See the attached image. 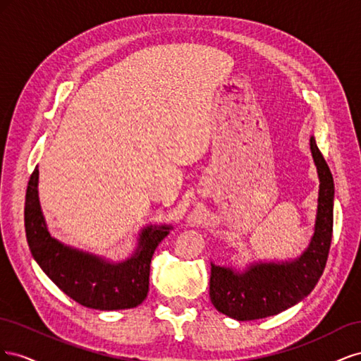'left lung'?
Masks as SVG:
<instances>
[{
    "label": "left lung",
    "instance_id": "1",
    "mask_svg": "<svg viewBox=\"0 0 361 361\" xmlns=\"http://www.w3.org/2000/svg\"><path fill=\"white\" fill-rule=\"evenodd\" d=\"M310 150L319 176V195L307 250L292 262H260L244 272L211 264L209 297L218 312L236 321L267 318L304 300L321 279L333 236L334 182L314 137H310Z\"/></svg>",
    "mask_w": 361,
    "mask_h": 361
}]
</instances>
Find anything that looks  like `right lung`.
Here are the masks:
<instances>
[{"mask_svg":"<svg viewBox=\"0 0 361 361\" xmlns=\"http://www.w3.org/2000/svg\"><path fill=\"white\" fill-rule=\"evenodd\" d=\"M39 170L32 171L25 194V233L32 257L56 285L81 305L96 310L133 309L149 292L150 260L171 226H149L138 238L135 253L123 262H110L68 247L52 238L43 218Z\"/></svg>","mask_w":361,"mask_h":361,"instance_id":"right-lung-1","label":"right lung"}]
</instances>
